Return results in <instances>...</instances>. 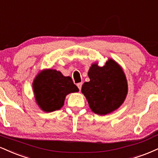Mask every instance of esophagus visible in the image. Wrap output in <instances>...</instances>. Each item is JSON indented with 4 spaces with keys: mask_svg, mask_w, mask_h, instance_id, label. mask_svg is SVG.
<instances>
[{
    "mask_svg": "<svg viewBox=\"0 0 158 158\" xmlns=\"http://www.w3.org/2000/svg\"><path fill=\"white\" fill-rule=\"evenodd\" d=\"M81 86H82V83H81V82H80V83H78V84H77V87H78V88L79 89V90H81Z\"/></svg>",
    "mask_w": 158,
    "mask_h": 158,
    "instance_id": "esophagus-1",
    "label": "esophagus"
}]
</instances>
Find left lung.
<instances>
[{
  "instance_id": "8db88e82",
  "label": "left lung",
  "mask_w": 158,
  "mask_h": 158,
  "mask_svg": "<svg viewBox=\"0 0 158 158\" xmlns=\"http://www.w3.org/2000/svg\"><path fill=\"white\" fill-rule=\"evenodd\" d=\"M88 77L90 81L83 84L81 93L94 113L104 115L120 107L128 93L127 78L120 64L113 59H109L104 66L94 62Z\"/></svg>"
}]
</instances>
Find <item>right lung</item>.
<instances>
[{
    "mask_svg": "<svg viewBox=\"0 0 158 158\" xmlns=\"http://www.w3.org/2000/svg\"><path fill=\"white\" fill-rule=\"evenodd\" d=\"M36 103L45 112L51 113L62 108L67 95L79 92L70 77H64L54 69H44L36 76L32 83Z\"/></svg>",
    "mask_w": 158,
    "mask_h": 158,
    "instance_id": "add662e5",
    "label": "right lung"
}]
</instances>
